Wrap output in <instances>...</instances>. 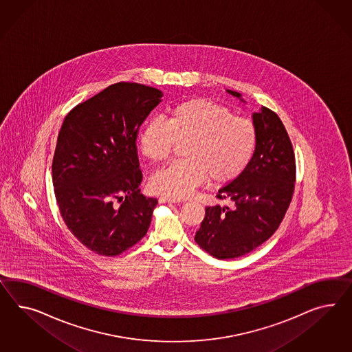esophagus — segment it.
<instances>
[{"label": "esophagus", "mask_w": 352, "mask_h": 352, "mask_svg": "<svg viewBox=\"0 0 352 352\" xmlns=\"http://www.w3.org/2000/svg\"><path fill=\"white\" fill-rule=\"evenodd\" d=\"M159 201L162 202V204H165V202H181V199H174V197H169V196H162Z\"/></svg>", "instance_id": "1"}]
</instances>
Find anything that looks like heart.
Wrapping results in <instances>:
<instances>
[{
	"instance_id": "obj_1",
	"label": "heart",
	"mask_w": 352,
	"mask_h": 352,
	"mask_svg": "<svg viewBox=\"0 0 352 352\" xmlns=\"http://www.w3.org/2000/svg\"><path fill=\"white\" fill-rule=\"evenodd\" d=\"M143 156L155 164L166 162L184 144L183 162L156 173L151 188L169 197L188 196L210 178L212 184L234 181L254 159L258 131L252 120L224 104L192 98L175 104L166 122L151 119L138 137Z\"/></svg>"
}]
</instances>
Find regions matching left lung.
<instances>
[{
  "label": "left lung",
  "mask_w": 352,
  "mask_h": 352,
  "mask_svg": "<svg viewBox=\"0 0 352 352\" xmlns=\"http://www.w3.org/2000/svg\"><path fill=\"white\" fill-rule=\"evenodd\" d=\"M228 92L241 98L236 91ZM252 118L258 131L255 156L217 195L232 205L208 206L195 236L202 250L221 260L246 255L272 237L295 190V152L282 120L265 106Z\"/></svg>",
  "instance_id": "obj_1"
}]
</instances>
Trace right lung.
<instances>
[{
  "label": "right lung",
  "mask_w": 352,
  "mask_h": 352,
  "mask_svg": "<svg viewBox=\"0 0 352 352\" xmlns=\"http://www.w3.org/2000/svg\"><path fill=\"white\" fill-rule=\"evenodd\" d=\"M153 87L120 82L104 88L65 116L52 160L60 214L72 234L102 256L140 242L156 199L140 193V126L162 101Z\"/></svg>",
  "instance_id": "add662e5"
}]
</instances>
